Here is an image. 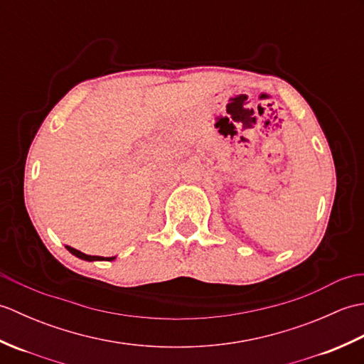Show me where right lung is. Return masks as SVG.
I'll return each mask as SVG.
<instances>
[{"instance_id": "obj_1", "label": "right lung", "mask_w": 364, "mask_h": 364, "mask_svg": "<svg viewBox=\"0 0 364 364\" xmlns=\"http://www.w3.org/2000/svg\"><path fill=\"white\" fill-rule=\"evenodd\" d=\"M65 249H67L68 252H70L72 255H75L76 258L84 259V261H103V259L112 261V259H115V257H111V258H103V257H92V255H86V253H82V252H80V250L73 249V247H70V245H65Z\"/></svg>"}]
</instances>
